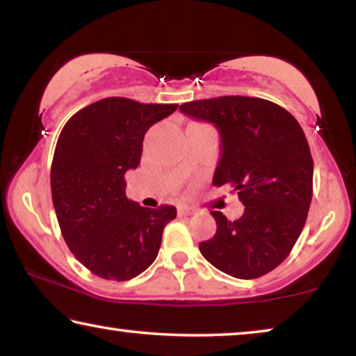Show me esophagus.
I'll return each mask as SVG.
<instances>
[{
    "mask_svg": "<svg viewBox=\"0 0 356 356\" xmlns=\"http://www.w3.org/2000/svg\"><path fill=\"white\" fill-rule=\"evenodd\" d=\"M193 215V210L188 207H180L179 209V216H190Z\"/></svg>",
    "mask_w": 356,
    "mask_h": 356,
    "instance_id": "34e87169",
    "label": "esophagus"
}]
</instances>
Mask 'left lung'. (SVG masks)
Wrapping results in <instances>:
<instances>
[{
	"label": "left lung",
	"instance_id": "8db88e82",
	"mask_svg": "<svg viewBox=\"0 0 356 356\" xmlns=\"http://www.w3.org/2000/svg\"><path fill=\"white\" fill-rule=\"evenodd\" d=\"M180 111L216 125L221 159L213 185H231L245 206L236 221L210 212L216 232L200 243L201 254L234 278L267 275L291 254L308 218L314 161L303 129L284 108L259 97L193 100Z\"/></svg>",
	"mask_w": 356,
	"mask_h": 356
}]
</instances>
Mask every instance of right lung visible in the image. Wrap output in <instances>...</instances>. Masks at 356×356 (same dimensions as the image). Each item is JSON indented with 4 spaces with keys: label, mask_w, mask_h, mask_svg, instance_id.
<instances>
[{
    "label": "right lung",
    "mask_w": 356,
    "mask_h": 356,
    "mask_svg": "<svg viewBox=\"0 0 356 356\" xmlns=\"http://www.w3.org/2000/svg\"><path fill=\"white\" fill-rule=\"evenodd\" d=\"M176 104L108 97L75 113L61 130L51 163V197L69 250L89 272L127 281L159 254L172 206L141 207L125 196V172L140 165L146 131Z\"/></svg>",
    "instance_id": "obj_1"
}]
</instances>
